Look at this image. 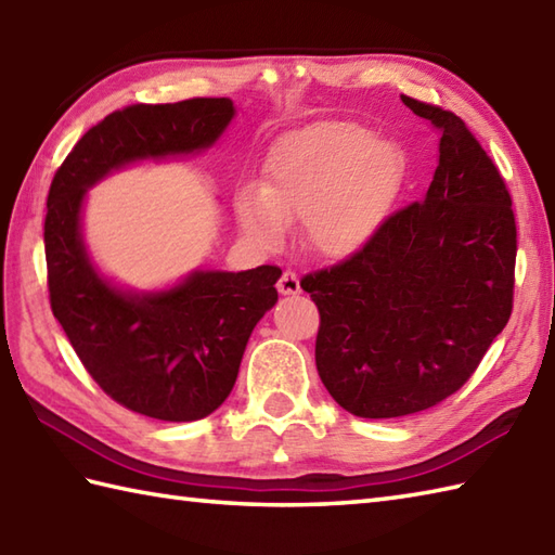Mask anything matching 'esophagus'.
<instances>
[{"label":"esophagus","mask_w":555,"mask_h":555,"mask_svg":"<svg viewBox=\"0 0 555 555\" xmlns=\"http://www.w3.org/2000/svg\"><path fill=\"white\" fill-rule=\"evenodd\" d=\"M276 288H279L281 296H296V293H300V279H298L296 271L286 269L284 274L279 276V281H276Z\"/></svg>","instance_id":"1"}]
</instances>
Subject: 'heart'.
I'll return each mask as SVG.
<instances>
[{
  "mask_svg": "<svg viewBox=\"0 0 555 555\" xmlns=\"http://www.w3.org/2000/svg\"><path fill=\"white\" fill-rule=\"evenodd\" d=\"M405 181V157L391 140L352 121H320L286 135L269 152L264 185L235 195L247 238L274 247L288 221H302L310 250L344 259L384 227Z\"/></svg>",
  "mask_w": 555,
  "mask_h": 555,
  "instance_id": "b5f03b06",
  "label": "heart"
}]
</instances>
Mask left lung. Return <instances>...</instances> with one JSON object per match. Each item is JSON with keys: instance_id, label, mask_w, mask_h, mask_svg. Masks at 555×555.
<instances>
[{"instance_id": "obj_1", "label": "left lung", "mask_w": 555, "mask_h": 555, "mask_svg": "<svg viewBox=\"0 0 555 555\" xmlns=\"http://www.w3.org/2000/svg\"><path fill=\"white\" fill-rule=\"evenodd\" d=\"M400 100L441 138L427 195L393 211L356 255L300 279L320 310L322 384L370 420L453 396L513 312L517 227L501 171L460 116Z\"/></svg>"}]
</instances>
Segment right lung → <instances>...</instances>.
Instances as JSON below:
<instances>
[{
	"label": "right lung",
	"instance_id": "right-lung-1",
	"mask_svg": "<svg viewBox=\"0 0 555 555\" xmlns=\"http://www.w3.org/2000/svg\"><path fill=\"white\" fill-rule=\"evenodd\" d=\"M233 119L227 98L131 104L92 126L56 169L44 217L47 288L82 367L116 403L162 422L215 412L235 384L255 324L274 308L281 269L195 271L162 293H124L90 264L80 205L128 162L205 150Z\"/></svg>",
	"mask_w": 555,
	"mask_h": 555
}]
</instances>
